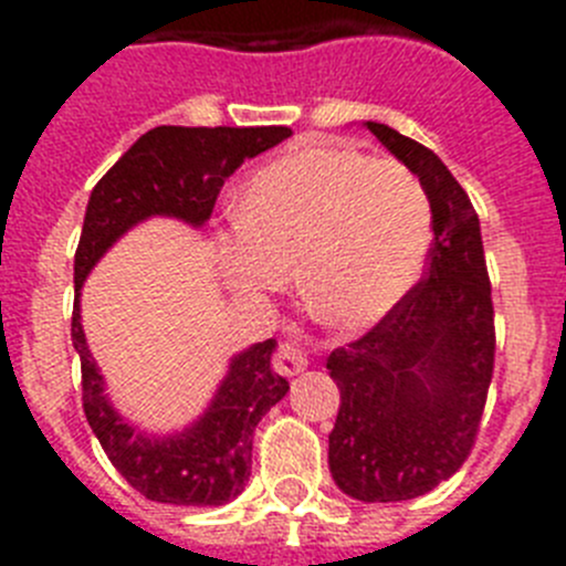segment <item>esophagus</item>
Listing matches in <instances>:
<instances>
[{
  "mask_svg": "<svg viewBox=\"0 0 566 566\" xmlns=\"http://www.w3.org/2000/svg\"><path fill=\"white\" fill-rule=\"evenodd\" d=\"M306 365H308V354L300 348V343L286 339V343L277 345V354H274V368H277L283 377H294V374L303 371Z\"/></svg>",
  "mask_w": 566,
  "mask_h": 566,
  "instance_id": "obj_1",
  "label": "esophagus"
}]
</instances>
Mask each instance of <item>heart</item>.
Segmentation results:
<instances>
[{
	"mask_svg": "<svg viewBox=\"0 0 566 566\" xmlns=\"http://www.w3.org/2000/svg\"><path fill=\"white\" fill-rule=\"evenodd\" d=\"M428 247L431 207L408 169L314 144L249 178L221 260L232 286L249 294L277 292L300 266L312 312L359 332L411 292Z\"/></svg>",
	"mask_w": 566,
	"mask_h": 566,
	"instance_id": "b5f03b06",
	"label": "heart"
}]
</instances>
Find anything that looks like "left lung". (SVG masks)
Segmentation results:
<instances>
[{
	"mask_svg": "<svg viewBox=\"0 0 566 566\" xmlns=\"http://www.w3.org/2000/svg\"><path fill=\"white\" fill-rule=\"evenodd\" d=\"M431 201L428 269L411 292L326 368L339 388L328 470L359 502H405L470 457L496 359L479 214L439 155L388 124L365 122Z\"/></svg>",
	"mask_w": 566,
	"mask_h": 566,
	"instance_id": "8db88e82",
	"label": "left lung"
}]
</instances>
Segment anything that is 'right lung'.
<instances>
[{
	"label": "right lung",
	"mask_w": 566,
	"mask_h": 566,
	"mask_svg": "<svg viewBox=\"0 0 566 566\" xmlns=\"http://www.w3.org/2000/svg\"><path fill=\"white\" fill-rule=\"evenodd\" d=\"M289 135V127H155L90 192L73 266L76 303L70 323L82 359L84 417L115 470L149 502L218 507L243 493L252 473L254 428L289 391L286 379L272 368L277 343L266 339L238 354L209 411L192 428L167 439L144 437L104 397V379L82 332V283L115 240L149 214L181 218L192 227L209 221L229 175Z\"/></svg>",
	"instance_id": "1"
}]
</instances>
